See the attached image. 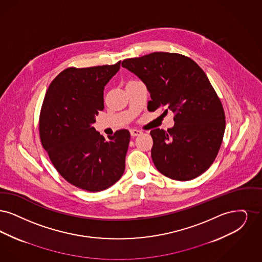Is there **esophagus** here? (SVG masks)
<instances>
[{
	"mask_svg": "<svg viewBox=\"0 0 262 262\" xmlns=\"http://www.w3.org/2000/svg\"><path fill=\"white\" fill-rule=\"evenodd\" d=\"M130 134H131V136L132 137L139 136V135L142 134V131L137 130V129H131V130H130Z\"/></svg>",
	"mask_w": 262,
	"mask_h": 262,
	"instance_id": "1",
	"label": "esophagus"
}]
</instances>
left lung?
Returning a JSON list of instances; mask_svg holds the SVG:
<instances>
[{
    "label": "left lung",
    "instance_id": "1",
    "mask_svg": "<svg viewBox=\"0 0 262 262\" xmlns=\"http://www.w3.org/2000/svg\"><path fill=\"white\" fill-rule=\"evenodd\" d=\"M147 86L148 110L166 106L174 126L150 131L151 159L161 174L178 181L202 175L215 160L225 131V114L216 92L193 59L156 52L121 63Z\"/></svg>",
    "mask_w": 262,
    "mask_h": 262
}]
</instances>
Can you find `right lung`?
I'll use <instances>...</instances> for the list:
<instances>
[{
    "label": "right lung",
    "mask_w": 262,
    "mask_h": 262,
    "mask_svg": "<svg viewBox=\"0 0 262 262\" xmlns=\"http://www.w3.org/2000/svg\"><path fill=\"white\" fill-rule=\"evenodd\" d=\"M119 69L120 61L64 69L49 86L41 108L40 139L50 160L68 182L88 192L110 188L125 169L129 131L105 140L92 126L104 107V86Z\"/></svg>",
    "instance_id": "right-lung-1"
}]
</instances>
